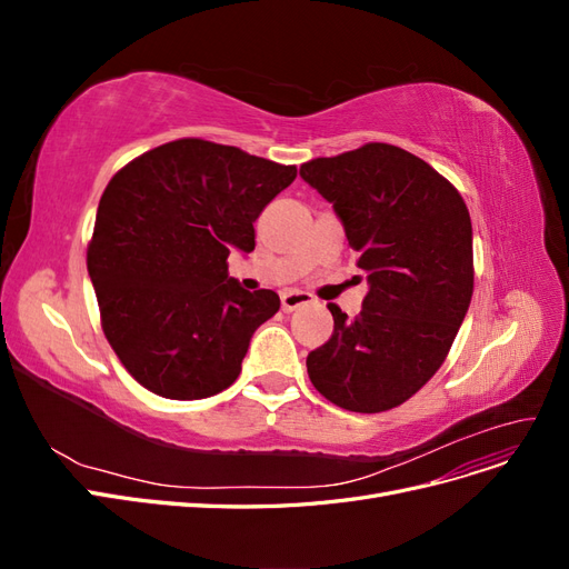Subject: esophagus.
Instances as JSON below:
<instances>
[{
	"instance_id": "esophagus-1",
	"label": "esophagus",
	"mask_w": 569,
	"mask_h": 569,
	"mask_svg": "<svg viewBox=\"0 0 569 569\" xmlns=\"http://www.w3.org/2000/svg\"><path fill=\"white\" fill-rule=\"evenodd\" d=\"M280 301H282V311L291 313V311H297V308H301L306 303H313V297L308 295V291H301V289H289V291H282Z\"/></svg>"
}]
</instances>
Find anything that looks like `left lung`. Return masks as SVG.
<instances>
[{"mask_svg": "<svg viewBox=\"0 0 569 569\" xmlns=\"http://www.w3.org/2000/svg\"><path fill=\"white\" fill-rule=\"evenodd\" d=\"M332 203L368 295L306 358L313 387L339 408L382 412L420 391L449 356L475 287L472 222L458 189L401 147L370 142L301 166Z\"/></svg>", "mask_w": 569, "mask_h": 569, "instance_id": "obj_1", "label": "left lung"}]
</instances>
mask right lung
<instances>
[{"mask_svg":"<svg viewBox=\"0 0 569 569\" xmlns=\"http://www.w3.org/2000/svg\"><path fill=\"white\" fill-rule=\"evenodd\" d=\"M297 166L184 137L130 161L101 194L88 272L101 327L144 389L194 401L228 389L253 332L280 311L272 289L228 274L253 222Z\"/></svg>","mask_w":569,"mask_h":569,"instance_id":"1","label":"right lung"}]
</instances>
